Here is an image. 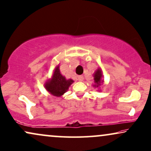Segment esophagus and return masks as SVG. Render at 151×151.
<instances>
[{
  "mask_svg": "<svg viewBox=\"0 0 151 151\" xmlns=\"http://www.w3.org/2000/svg\"><path fill=\"white\" fill-rule=\"evenodd\" d=\"M78 80H79V81H83L84 79V77H83V76H78Z\"/></svg>",
  "mask_w": 151,
  "mask_h": 151,
  "instance_id": "34e87169",
  "label": "esophagus"
}]
</instances>
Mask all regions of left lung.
<instances>
[{"label":"left lung","mask_w":151,"mask_h":151,"mask_svg":"<svg viewBox=\"0 0 151 151\" xmlns=\"http://www.w3.org/2000/svg\"><path fill=\"white\" fill-rule=\"evenodd\" d=\"M93 80H94V85L93 86L94 87H99L101 84L103 83V73L101 68H98L93 74Z\"/></svg>","instance_id":"1"}]
</instances>
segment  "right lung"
Segmentation results:
<instances>
[{
	"instance_id": "1",
	"label": "right lung",
	"mask_w": 151,
	"mask_h": 151,
	"mask_svg": "<svg viewBox=\"0 0 151 151\" xmlns=\"http://www.w3.org/2000/svg\"><path fill=\"white\" fill-rule=\"evenodd\" d=\"M71 79L66 80L60 73L59 65L55 68L52 78L45 83V88L54 96L60 97L67 91L70 85L73 83Z\"/></svg>"
}]
</instances>
